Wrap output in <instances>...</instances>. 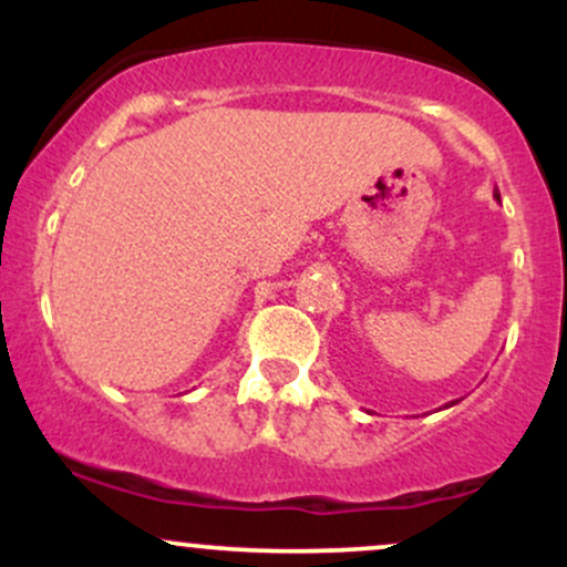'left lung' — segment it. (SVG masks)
Masks as SVG:
<instances>
[{
	"mask_svg": "<svg viewBox=\"0 0 567 567\" xmlns=\"http://www.w3.org/2000/svg\"><path fill=\"white\" fill-rule=\"evenodd\" d=\"M493 197H496V199H501V194H498V188H496V192H493ZM451 405H455V402H447V405H445V408H451Z\"/></svg>",
	"mask_w": 567,
	"mask_h": 567,
	"instance_id": "obj_1",
	"label": "left lung"
}]
</instances>
